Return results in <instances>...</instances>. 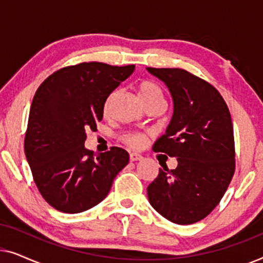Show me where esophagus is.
<instances>
[{
	"instance_id": "esophagus-1",
	"label": "esophagus",
	"mask_w": 263,
	"mask_h": 263,
	"mask_svg": "<svg viewBox=\"0 0 263 263\" xmlns=\"http://www.w3.org/2000/svg\"><path fill=\"white\" fill-rule=\"evenodd\" d=\"M129 158H130V161H138V160H141L143 157L141 154H138V153H130L129 154Z\"/></svg>"
}]
</instances>
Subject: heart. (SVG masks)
<instances>
[{"instance_id": "obj_1", "label": "heart", "mask_w": 263, "mask_h": 263, "mask_svg": "<svg viewBox=\"0 0 263 263\" xmlns=\"http://www.w3.org/2000/svg\"><path fill=\"white\" fill-rule=\"evenodd\" d=\"M138 92L140 99L142 100L143 105L145 104H148L151 102H156V100H160L163 102L164 95L163 89L157 82L152 80H143L139 84L138 86ZM110 103H111V96L107 98L105 105H104V112L107 114V111L110 109ZM123 142L125 145H128L132 148H142L143 146L146 145V136L143 134H140V133H127V134L123 135Z\"/></svg>"}]
</instances>
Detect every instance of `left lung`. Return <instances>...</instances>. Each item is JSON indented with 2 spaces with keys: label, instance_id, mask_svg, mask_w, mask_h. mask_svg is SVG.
<instances>
[{
  "label": "left lung",
  "instance_id": "obj_1",
  "mask_svg": "<svg viewBox=\"0 0 263 263\" xmlns=\"http://www.w3.org/2000/svg\"><path fill=\"white\" fill-rule=\"evenodd\" d=\"M166 85L174 115L153 151L177 158L175 170L159 168L147 186L149 203L175 224L206 218L235 172V140L229 107L217 89L179 68H147Z\"/></svg>",
  "mask_w": 263,
  "mask_h": 263
}]
</instances>
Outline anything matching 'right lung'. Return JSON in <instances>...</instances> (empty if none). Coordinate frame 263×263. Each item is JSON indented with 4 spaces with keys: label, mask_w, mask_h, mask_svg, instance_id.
I'll list each match as a JSON object with an SVG mask.
<instances>
[{
    "label": "right lung",
    "mask_w": 263,
    "mask_h": 263,
    "mask_svg": "<svg viewBox=\"0 0 263 263\" xmlns=\"http://www.w3.org/2000/svg\"><path fill=\"white\" fill-rule=\"evenodd\" d=\"M134 69V64L85 62L55 71L38 87L25 154L39 193L55 210L74 214L95 207L129 163L123 148L96 154L86 148L85 140L103 120L107 97Z\"/></svg>",
    "instance_id": "right-lung-1"
}]
</instances>
